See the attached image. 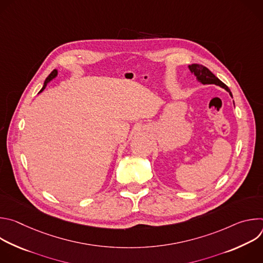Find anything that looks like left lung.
Instances as JSON below:
<instances>
[{"label": "left lung", "mask_w": 263, "mask_h": 263, "mask_svg": "<svg viewBox=\"0 0 263 263\" xmlns=\"http://www.w3.org/2000/svg\"><path fill=\"white\" fill-rule=\"evenodd\" d=\"M189 68H190L191 72L193 74H195V76L197 77V80L200 83H202L204 85H206V84L217 85V86H219V87H221L223 89H226L229 92V95L232 97V92L230 91L229 87L226 84H223L217 77H215L214 74L207 67H205V66H203L201 64H196L195 63V64L189 65Z\"/></svg>", "instance_id": "1"}]
</instances>
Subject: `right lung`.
I'll list each match as a JSON object with an SVG mask.
<instances>
[{
  "instance_id": "right-lung-1",
  "label": "right lung",
  "mask_w": 263,
  "mask_h": 263,
  "mask_svg": "<svg viewBox=\"0 0 263 263\" xmlns=\"http://www.w3.org/2000/svg\"><path fill=\"white\" fill-rule=\"evenodd\" d=\"M57 74H58V70H57V69H54V70L49 74L48 78L46 79V81H45V83H44V86H43V88L41 89V91H40V92L44 91V89L47 87V85H48V84H49L53 79H55V78L57 77Z\"/></svg>"
}]
</instances>
